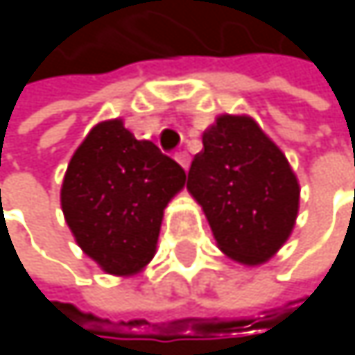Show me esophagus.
<instances>
[{
    "label": "esophagus",
    "mask_w": 355,
    "mask_h": 355,
    "mask_svg": "<svg viewBox=\"0 0 355 355\" xmlns=\"http://www.w3.org/2000/svg\"><path fill=\"white\" fill-rule=\"evenodd\" d=\"M175 160H177L178 164L184 168V171H189V164H191V156L187 154V152H178L177 156H175Z\"/></svg>",
    "instance_id": "34e87169"
}]
</instances>
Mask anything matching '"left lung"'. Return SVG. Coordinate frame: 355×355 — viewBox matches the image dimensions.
Returning a JSON list of instances; mask_svg holds the SVG:
<instances>
[{
    "mask_svg": "<svg viewBox=\"0 0 355 355\" xmlns=\"http://www.w3.org/2000/svg\"><path fill=\"white\" fill-rule=\"evenodd\" d=\"M201 139L187 189L218 248L241 265H263L294 230L300 182L286 154L248 114H220Z\"/></svg>",
    "mask_w": 355,
    "mask_h": 355,
    "instance_id": "left-lung-1",
    "label": "left lung"
}]
</instances>
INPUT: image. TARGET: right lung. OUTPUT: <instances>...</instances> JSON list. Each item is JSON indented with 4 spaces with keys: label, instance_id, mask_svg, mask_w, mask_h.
Instances as JSON below:
<instances>
[{
    "label": "right lung",
    "instance_id": "right-lung-1",
    "mask_svg": "<svg viewBox=\"0 0 355 355\" xmlns=\"http://www.w3.org/2000/svg\"><path fill=\"white\" fill-rule=\"evenodd\" d=\"M184 182L158 146L135 139L123 119H108L73 152L61 209L78 247L105 273L129 277L154 259L164 209Z\"/></svg>",
    "mask_w": 355,
    "mask_h": 355
}]
</instances>
